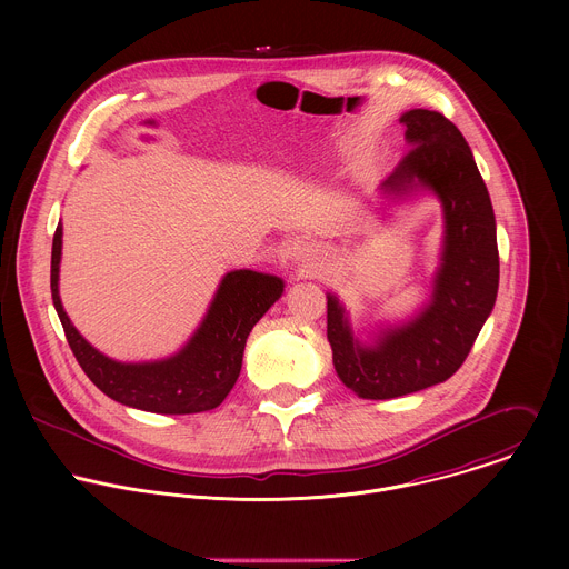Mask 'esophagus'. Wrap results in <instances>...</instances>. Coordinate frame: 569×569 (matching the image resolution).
Here are the masks:
<instances>
[{
  "label": "esophagus",
  "mask_w": 569,
  "mask_h": 569,
  "mask_svg": "<svg viewBox=\"0 0 569 569\" xmlns=\"http://www.w3.org/2000/svg\"><path fill=\"white\" fill-rule=\"evenodd\" d=\"M321 259H323V257H321V252H319L315 246H303V248H299L297 254H295V263H297V268H299V272H301L303 277L317 274V270L323 266Z\"/></svg>",
  "instance_id": "obj_1"
}]
</instances>
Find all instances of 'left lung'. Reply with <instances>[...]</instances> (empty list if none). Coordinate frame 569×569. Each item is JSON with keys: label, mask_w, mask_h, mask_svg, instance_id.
Wrapping results in <instances>:
<instances>
[{"label": "left lung", "mask_w": 569, "mask_h": 569, "mask_svg": "<svg viewBox=\"0 0 569 569\" xmlns=\"http://www.w3.org/2000/svg\"><path fill=\"white\" fill-rule=\"evenodd\" d=\"M412 146L382 182L385 196L432 191L443 207V250L430 303L400 327L362 345L338 297L327 295V336L340 380L360 398L385 400L448 380L470 353L500 283L493 204L472 152L435 110L400 117Z\"/></svg>", "instance_id": "8db88e82"}]
</instances>
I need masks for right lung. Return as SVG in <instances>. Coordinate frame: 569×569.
Listing matches in <instances>:
<instances>
[{"label":"right lung","mask_w":569,"mask_h":569,"mask_svg":"<svg viewBox=\"0 0 569 569\" xmlns=\"http://www.w3.org/2000/svg\"><path fill=\"white\" fill-rule=\"evenodd\" d=\"M60 252L62 224L58 222L51 248V299L78 365L112 400L154 415H196L218 408L238 380L250 331L283 292L279 277L233 270L224 274L198 331L176 356L154 362H117L97 351L69 321L58 295Z\"/></svg>","instance_id":"obj_1"}]
</instances>
